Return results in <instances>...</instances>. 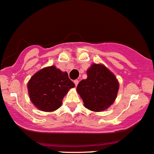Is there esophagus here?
Here are the masks:
<instances>
[{"label":"esophagus","mask_w":154,"mask_h":154,"mask_svg":"<svg viewBox=\"0 0 154 154\" xmlns=\"http://www.w3.org/2000/svg\"><path fill=\"white\" fill-rule=\"evenodd\" d=\"M74 84H75V86H77V84H78L79 81H78V80H74Z\"/></svg>","instance_id":"34e87169"}]
</instances>
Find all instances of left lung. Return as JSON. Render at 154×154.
<instances>
[{
    "instance_id": "8db88e82",
    "label": "left lung",
    "mask_w": 154,
    "mask_h": 154,
    "mask_svg": "<svg viewBox=\"0 0 154 154\" xmlns=\"http://www.w3.org/2000/svg\"><path fill=\"white\" fill-rule=\"evenodd\" d=\"M119 83L116 76L101 64H92L87 70V78L82 80L77 91L86 108L94 112L106 109L117 97Z\"/></svg>"
}]
</instances>
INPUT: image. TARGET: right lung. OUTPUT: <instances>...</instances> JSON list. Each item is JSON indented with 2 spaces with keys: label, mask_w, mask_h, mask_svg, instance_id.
Here are the masks:
<instances>
[{
  "label": "right lung",
  "mask_w": 154,
  "mask_h": 154,
  "mask_svg": "<svg viewBox=\"0 0 154 154\" xmlns=\"http://www.w3.org/2000/svg\"><path fill=\"white\" fill-rule=\"evenodd\" d=\"M75 86L67 72L52 66L35 73L27 83L31 102L38 109L53 112L61 106L68 90Z\"/></svg>",
  "instance_id": "right-lung-1"
}]
</instances>
